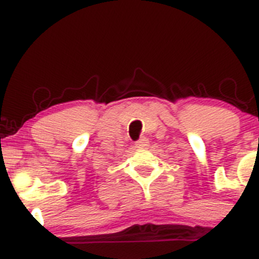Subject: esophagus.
Here are the masks:
<instances>
[{"mask_svg":"<svg viewBox=\"0 0 259 259\" xmlns=\"http://www.w3.org/2000/svg\"><path fill=\"white\" fill-rule=\"evenodd\" d=\"M135 145H137L138 148H145V146L149 145V140L146 139L145 137H142L137 143H135Z\"/></svg>","mask_w":259,"mask_h":259,"instance_id":"obj_1","label":"esophagus"}]
</instances>
